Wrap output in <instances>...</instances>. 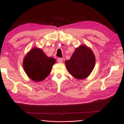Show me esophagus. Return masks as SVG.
Returning <instances> with one entry per match:
<instances>
[{
  "instance_id": "1",
  "label": "esophagus",
  "mask_w": 124,
  "mask_h": 124,
  "mask_svg": "<svg viewBox=\"0 0 124 124\" xmlns=\"http://www.w3.org/2000/svg\"><path fill=\"white\" fill-rule=\"evenodd\" d=\"M57 61H58V62L61 63L63 61V59L62 58H58L57 59Z\"/></svg>"
}]
</instances>
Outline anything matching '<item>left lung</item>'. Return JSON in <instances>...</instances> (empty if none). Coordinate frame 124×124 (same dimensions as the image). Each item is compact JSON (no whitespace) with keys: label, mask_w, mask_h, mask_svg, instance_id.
<instances>
[{"label":"left lung","mask_w":124,"mask_h":124,"mask_svg":"<svg viewBox=\"0 0 124 124\" xmlns=\"http://www.w3.org/2000/svg\"><path fill=\"white\" fill-rule=\"evenodd\" d=\"M68 72L77 79L86 78L93 70L95 58L92 50L85 45L75 49L70 60L65 62Z\"/></svg>","instance_id":"8db88e82"}]
</instances>
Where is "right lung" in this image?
Returning <instances> with one entry per match:
<instances>
[{
  "label": "right lung",
  "mask_w": 124,
  "mask_h": 124,
  "mask_svg": "<svg viewBox=\"0 0 124 124\" xmlns=\"http://www.w3.org/2000/svg\"><path fill=\"white\" fill-rule=\"evenodd\" d=\"M55 62V59L47 57L41 49L34 47L25 57L23 66L29 78L39 82L49 75Z\"/></svg>",
  "instance_id": "add662e5"
}]
</instances>
